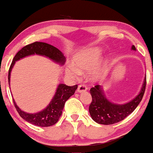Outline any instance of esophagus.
Instances as JSON below:
<instances>
[{
	"instance_id": "1",
	"label": "esophagus",
	"mask_w": 153,
	"mask_h": 153,
	"mask_svg": "<svg viewBox=\"0 0 153 153\" xmlns=\"http://www.w3.org/2000/svg\"><path fill=\"white\" fill-rule=\"evenodd\" d=\"M87 90V86L85 85H79L78 87V89H77V91L79 92H85Z\"/></svg>"
}]
</instances>
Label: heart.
<instances>
[{
  "mask_svg": "<svg viewBox=\"0 0 153 153\" xmlns=\"http://www.w3.org/2000/svg\"><path fill=\"white\" fill-rule=\"evenodd\" d=\"M101 56V51L99 48H91L82 51L74 58V66H69L66 69L68 76L73 79H77L81 73L90 71L91 79L97 80L103 74L100 66H97Z\"/></svg>",
  "mask_w": 153,
  "mask_h": 153,
  "instance_id": "heart-1",
  "label": "heart"
}]
</instances>
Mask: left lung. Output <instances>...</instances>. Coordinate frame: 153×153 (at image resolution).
I'll return each mask as SVG.
<instances>
[{
    "label": "left lung",
    "instance_id": "left-lung-1",
    "mask_svg": "<svg viewBox=\"0 0 153 153\" xmlns=\"http://www.w3.org/2000/svg\"><path fill=\"white\" fill-rule=\"evenodd\" d=\"M132 50H136L134 45ZM146 87L145 79L140 94L129 102L123 105H118L111 102L106 99L102 88L100 85H96L90 89L92 102L89 106V111L92 119L95 122L104 125L114 124L122 121L134 111L141 102Z\"/></svg>",
    "mask_w": 153,
    "mask_h": 153
}]
</instances>
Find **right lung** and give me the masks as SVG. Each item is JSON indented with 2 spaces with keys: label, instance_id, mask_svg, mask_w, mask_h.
I'll use <instances>...</instances> for the list:
<instances>
[{
  "label": "right lung",
  "instance_id": "right-lung-1",
  "mask_svg": "<svg viewBox=\"0 0 153 153\" xmlns=\"http://www.w3.org/2000/svg\"><path fill=\"white\" fill-rule=\"evenodd\" d=\"M33 54L45 56L56 62L60 63L61 64H63L65 62V57L63 56V53L54 46L42 42H35L33 43L29 44L22 48L13 58L9 70H8V83L10 82L11 69L15 62L19 60L20 58ZM77 87H78L77 85L67 86L64 84H60L56 90L53 98L48 105V107L43 111L37 114H27L25 111H22L16 105L13 99V102L17 112L23 119L35 126L48 127V126H53L58 122V119L62 114L65 102L71 95L74 94Z\"/></svg>",
  "mask_w": 153,
  "mask_h": 153
}]
</instances>
